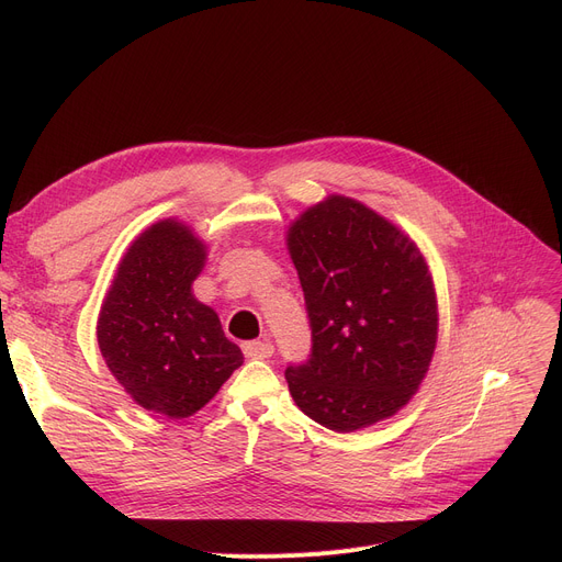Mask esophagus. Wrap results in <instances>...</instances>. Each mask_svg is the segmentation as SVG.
I'll return each instance as SVG.
<instances>
[{
    "label": "esophagus",
    "instance_id": "1",
    "mask_svg": "<svg viewBox=\"0 0 562 562\" xmlns=\"http://www.w3.org/2000/svg\"><path fill=\"white\" fill-rule=\"evenodd\" d=\"M244 356L250 360H266L273 356V344L271 341H246L244 344Z\"/></svg>",
    "mask_w": 562,
    "mask_h": 562
}]
</instances>
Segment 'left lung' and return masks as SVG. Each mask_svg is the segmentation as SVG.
<instances>
[{"mask_svg": "<svg viewBox=\"0 0 562 562\" xmlns=\"http://www.w3.org/2000/svg\"><path fill=\"white\" fill-rule=\"evenodd\" d=\"M286 241L312 330L310 358L284 371L293 401L335 432L392 417L417 392L437 341L419 248L344 195L310 206Z\"/></svg>", "mask_w": 562, "mask_h": 562, "instance_id": "8db88e82", "label": "left lung"}]
</instances>
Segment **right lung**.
<instances>
[{
	"label": "right lung",
	"instance_id": "obj_1",
	"mask_svg": "<svg viewBox=\"0 0 562 562\" xmlns=\"http://www.w3.org/2000/svg\"><path fill=\"white\" fill-rule=\"evenodd\" d=\"M204 246L189 227L161 221L121 261L102 303L98 344L125 392L145 409L184 419L244 364L216 312L193 299Z\"/></svg>",
	"mask_w": 562,
	"mask_h": 562
}]
</instances>
